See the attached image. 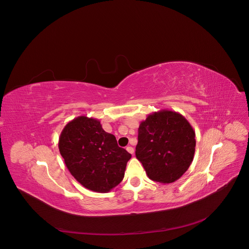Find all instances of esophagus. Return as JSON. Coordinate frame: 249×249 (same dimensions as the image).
<instances>
[{
    "instance_id": "esophagus-1",
    "label": "esophagus",
    "mask_w": 249,
    "mask_h": 249,
    "mask_svg": "<svg viewBox=\"0 0 249 249\" xmlns=\"http://www.w3.org/2000/svg\"><path fill=\"white\" fill-rule=\"evenodd\" d=\"M126 149H127V151H128L129 153L134 154V148H133L132 146H127V147H126Z\"/></svg>"
}]
</instances>
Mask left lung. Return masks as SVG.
<instances>
[{
    "instance_id": "left-lung-1",
    "label": "left lung",
    "mask_w": 249,
    "mask_h": 249,
    "mask_svg": "<svg viewBox=\"0 0 249 249\" xmlns=\"http://www.w3.org/2000/svg\"><path fill=\"white\" fill-rule=\"evenodd\" d=\"M136 157L147 177L170 184L180 179L194 160L196 132L179 112L162 109L148 114L138 130Z\"/></svg>"
}]
</instances>
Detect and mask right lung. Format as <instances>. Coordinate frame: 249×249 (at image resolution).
<instances>
[{
	"instance_id": "1",
	"label": "right lung",
	"mask_w": 249,
	"mask_h": 249,
	"mask_svg": "<svg viewBox=\"0 0 249 249\" xmlns=\"http://www.w3.org/2000/svg\"><path fill=\"white\" fill-rule=\"evenodd\" d=\"M58 149L71 175L88 190L108 193L124 178L131 154L95 118L78 116L60 133Z\"/></svg>"
}]
</instances>
